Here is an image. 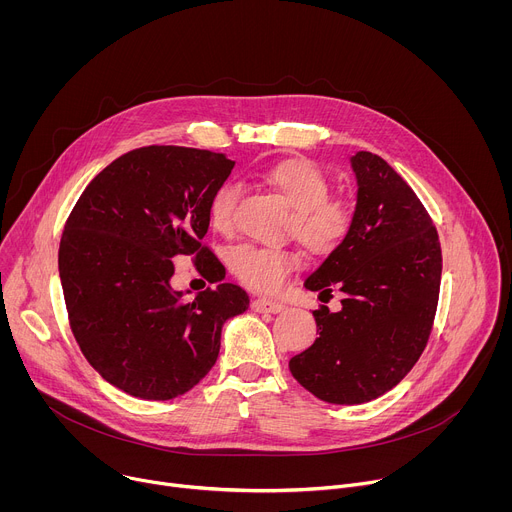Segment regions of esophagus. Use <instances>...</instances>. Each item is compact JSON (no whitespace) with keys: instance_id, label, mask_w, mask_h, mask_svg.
Here are the masks:
<instances>
[{"instance_id":"esophagus-1","label":"esophagus","mask_w":512,"mask_h":512,"mask_svg":"<svg viewBox=\"0 0 512 512\" xmlns=\"http://www.w3.org/2000/svg\"><path fill=\"white\" fill-rule=\"evenodd\" d=\"M251 310L259 312V314H277V312H283L285 306L281 302H275V300L257 298V300L251 302Z\"/></svg>"}]
</instances>
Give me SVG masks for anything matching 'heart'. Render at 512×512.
Instances as JSON below:
<instances>
[{
  "label": "heart",
  "mask_w": 512,
  "mask_h": 512,
  "mask_svg": "<svg viewBox=\"0 0 512 512\" xmlns=\"http://www.w3.org/2000/svg\"><path fill=\"white\" fill-rule=\"evenodd\" d=\"M257 176L291 206L287 231L310 253L328 255L346 239L354 208L348 198L328 194V178L320 166L304 158H289L261 168ZM239 196L241 186L237 182H225L212 194L208 218L216 231L227 233L233 229ZM229 267L247 287L275 291L298 267V255L283 247L245 243L229 253Z\"/></svg>",
  "instance_id": "b5f03b06"
}]
</instances>
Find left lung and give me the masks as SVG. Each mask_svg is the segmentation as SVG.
I'll return each instance as SVG.
<instances>
[{"label":"left lung","instance_id":"1","mask_svg":"<svg viewBox=\"0 0 512 512\" xmlns=\"http://www.w3.org/2000/svg\"><path fill=\"white\" fill-rule=\"evenodd\" d=\"M356 206L346 239L304 281L344 294L342 308L314 310L318 338L289 360L294 379L326 403H369L419 360L435 318L442 249L411 186L379 156L356 152Z\"/></svg>","mask_w":512,"mask_h":512}]
</instances>
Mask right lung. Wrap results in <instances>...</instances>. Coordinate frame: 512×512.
<instances>
[{"mask_svg":"<svg viewBox=\"0 0 512 512\" xmlns=\"http://www.w3.org/2000/svg\"><path fill=\"white\" fill-rule=\"evenodd\" d=\"M233 166L180 145L127 152L91 180L64 225L58 271L72 334L91 367L131 397L168 401L198 385L225 322L249 308L235 283L194 300L172 289L178 255H194L208 279L225 277L202 239L210 198Z\"/></svg>","mask_w":512,"mask_h":512,"instance_id":"right-lung-1","label":"right lung"}]
</instances>
